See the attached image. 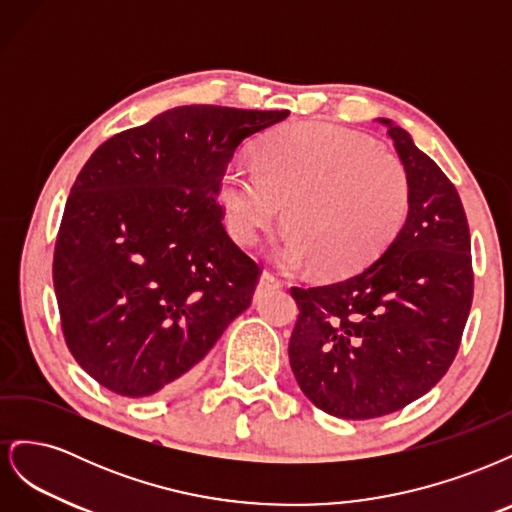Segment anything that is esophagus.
I'll list each match as a JSON object with an SVG mask.
<instances>
[{"label": "esophagus", "mask_w": 512, "mask_h": 512, "mask_svg": "<svg viewBox=\"0 0 512 512\" xmlns=\"http://www.w3.org/2000/svg\"><path fill=\"white\" fill-rule=\"evenodd\" d=\"M282 280L277 275L269 273V271H262L258 277V290H271V288H280Z\"/></svg>", "instance_id": "34e87169"}]
</instances>
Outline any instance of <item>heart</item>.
<instances>
[{"mask_svg": "<svg viewBox=\"0 0 512 512\" xmlns=\"http://www.w3.org/2000/svg\"><path fill=\"white\" fill-rule=\"evenodd\" d=\"M256 164H228L218 198L230 237L250 245L282 209L288 226L275 256L312 262L324 277H346L380 258L406 226L408 170L371 138L318 121L271 130Z\"/></svg>", "mask_w": 512, "mask_h": 512, "instance_id": "obj_1", "label": "heart"}]
</instances>
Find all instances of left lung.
<instances>
[{"mask_svg": "<svg viewBox=\"0 0 512 512\" xmlns=\"http://www.w3.org/2000/svg\"><path fill=\"white\" fill-rule=\"evenodd\" d=\"M412 205L378 260L344 282L290 288L299 318L292 374L312 404L339 418L401 410L440 382L459 350L472 305L470 228L455 185L391 119Z\"/></svg>", "mask_w": 512, "mask_h": 512, "instance_id": "obj_1", "label": "left lung"}]
</instances>
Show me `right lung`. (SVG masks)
<instances>
[{
  "mask_svg": "<svg viewBox=\"0 0 512 512\" xmlns=\"http://www.w3.org/2000/svg\"><path fill=\"white\" fill-rule=\"evenodd\" d=\"M288 115L175 106L91 153L61 218L53 286L66 344L104 389H173L250 307L260 269L228 237L218 179Z\"/></svg>",
  "mask_w": 512,
  "mask_h": 512,
  "instance_id": "1",
  "label": "right lung"
}]
</instances>
